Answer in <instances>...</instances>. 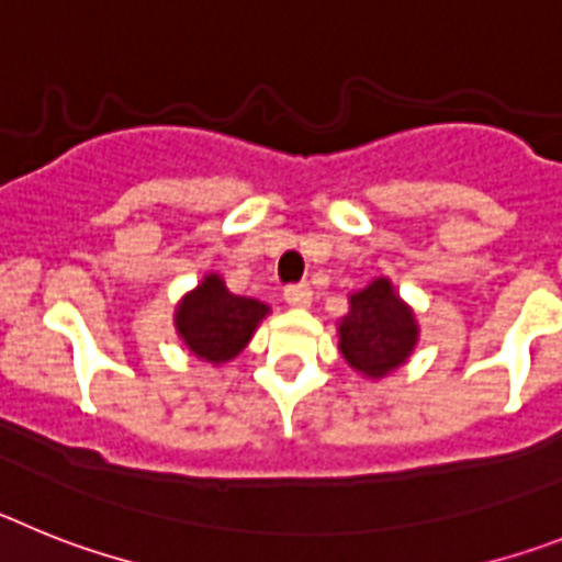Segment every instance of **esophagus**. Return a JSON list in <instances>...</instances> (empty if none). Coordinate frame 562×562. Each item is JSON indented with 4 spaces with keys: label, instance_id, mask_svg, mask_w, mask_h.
<instances>
[{
    "label": "esophagus",
    "instance_id": "obj_1",
    "mask_svg": "<svg viewBox=\"0 0 562 562\" xmlns=\"http://www.w3.org/2000/svg\"><path fill=\"white\" fill-rule=\"evenodd\" d=\"M311 300H314V291H311L308 282H291L285 288V302L294 308H308Z\"/></svg>",
    "mask_w": 562,
    "mask_h": 562
}]
</instances>
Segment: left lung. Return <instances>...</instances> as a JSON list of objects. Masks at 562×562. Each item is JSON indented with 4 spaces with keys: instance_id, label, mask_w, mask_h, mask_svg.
<instances>
[{
    "instance_id": "obj_1",
    "label": "left lung",
    "mask_w": 562,
    "mask_h": 562,
    "mask_svg": "<svg viewBox=\"0 0 562 562\" xmlns=\"http://www.w3.org/2000/svg\"><path fill=\"white\" fill-rule=\"evenodd\" d=\"M416 339L413 311L398 300L387 280H373L350 296V314L339 325V350L353 370L382 379L407 359Z\"/></svg>"
}]
</instances>
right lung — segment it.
<instances>
[{
	"label": "right lung",
	"instance_id": "add662e5",
	"mask_svg": "<svg viewBox=\"0 0 562 562\" xmlns=\"http://www.w3.org/2000/svg\"><path fill=\"white\" fill-rule=\"evenodd\" d=\"M266 314L268 305L228 294L221 277L209 274L180 302L175 325L194 356L203 362L221 364L246 348L257 322Z\"/></svg>",
	"mask_w": 562,
	"mask_h": 562
}]
</instances>
